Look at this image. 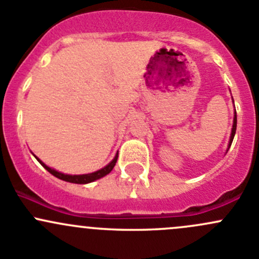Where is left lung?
Returning <instances> with one entry per match:
<instances>
[{
	"instance_id": "obj_1",
	"label": "left lung",
	"mask_w": 259,
	"mask_h": 259,
	"mask_svg": "<svg viewBox=\"0 0 259 259\" xmlns=\"http://www.w3.org/2000/svg\"><path fill=\"white\" fill-rule=\"evenodd\" d=\"M236 129H237V114L234 113V119H233V127H232V134H231V139H229V146H228V148H231V145H232V142H233V138H234V135H236Z\"/></svg>"
}]
</instances>
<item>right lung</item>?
Instances as JSON below:
<instances>
[{"label":"right lung","instance_id":"right-lung-1","mask_svg":"<svg viewBox=\"0 0 259 259\" xmlns=\"http://www.w3.org/2000/svg\"><path fill=\"white\" fill-rule=\"evenodd\" d=\"M35 158L40 161V164L46 169V170L50 171V173H51L54 177H56V178L65 180V182H69V183H75V184H88V183L94 182V180L103 178V177H105L106 174H109L111 170H113V168L115 166V164H116V160H117V154L115 155L113 160H111L108 165L104 166L103 169H100V170L98 171H94V173H90V174H82V176H69V174L60 173V171L55 170V169H51L50 166L46 165V164H44L37 156H35Z\"/></svg>","mask_w":259,"mask_h":259}]
</instances>
